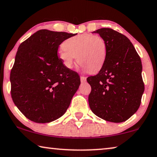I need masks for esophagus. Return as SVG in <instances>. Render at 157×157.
<instances>
[{
  "label": "esophagus",
  "instance_id": "esophagus-1",
  "mask_svg": "<svg viewBox=\"0 0 157 157\" xmlns=\"http://www.w3.org/2000/svg\"><path fill=\"white\" fill-rule=\"evenodd\" d=\"M80 80L82 82H85L86 81V78L84 76H80Z\"/></svg>",
  "mask_w": 157,
  "mask_h": 157
}]
</instances>
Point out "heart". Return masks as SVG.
<instances>
[{
  "instance_id": "1",
  "label": "heart",
  "mask_w": 157,
  "mask_h": 157,
  "mask_svg": "<svg viewBox=\"0 0 157 157\" xmlns=\"http://www.w3.org/2000/svg\"><path fill=\"white\" fill-rule=\"evenodd\" d=\"M59 56L67 68L72 69L76 62L89 73L98 72L105 63L108 48L103 38L91 34L77 35L66 40Z\"/></svg>"
}]
</instances>
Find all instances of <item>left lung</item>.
I'll list each match as a JSON object with an SVG mask.
<instances>
[{"instance_id":"obj_1","label":"left lung","mask_w":157,"mask_h":157,"mask_svg":"<svg viewBox=\"0 0 157 157\" xmlns=\"http://www.w3.org/2000/svg\"><path fill=\"white\" fill-rule=\"evenodd\" d=\"M93 33L105 40L108 53L99 73L86 79L91 87L89 107L104 120L123 122L138 110L145 90L140 58L124 35L108 28Z\"/></svg>"}]
</instances>
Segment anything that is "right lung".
I'll use <instances>...</instances> for the list:
<instances>
[{"mask_svg":"<svg viewBox=\"0 0 157 157\" xmlns=\"http://www.w3.org/2000/svg\"><path fill=\"white\" fill-rule=\"evenodd\" d=\"M76 34L42 29L19 45L10 73L11 96L31 121L48 123L61 117L78 89V74L57 55L59 45Z\"/></svg>","mask_w":157,"mask_h":157,"instance_id":"1","label":"right lung"}]
</instances>
